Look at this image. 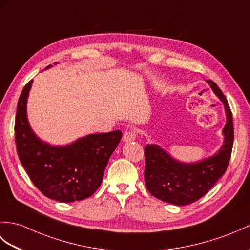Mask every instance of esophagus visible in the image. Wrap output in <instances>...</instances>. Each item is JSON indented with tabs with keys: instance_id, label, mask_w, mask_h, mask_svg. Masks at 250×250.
I'll return each mask as SVG.
<instances>
[{
	"instance_id": "obj_1",
	"label": "esophagus",
	"mask_w": 250,
	"mask_h": 250,
	"mask_svg": "<svg viewBox=\"0 0 250 250\" xmlns=\"http://www.w3.org/2000/svg\"><path fill=\"white\" fill-rule=\"evenodd\" d=\"M124 142L125 143H130V142H134L136 139V134L135 132L133 131H125V134H124Z\"/></svg>"
}]
</instances>
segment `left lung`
<instances>
[{
  "label": "left lung",
  "instance_id": "left-lung-1",
  "mask_svg": "<svg viewBox=\"0 0 250 250\" xmlns=\"http://www.w3.org/2000/svg\"><path fill=\"white\" fill-rule=\"evenodd\" d=\"M207 83L224 103L227 118L223 129L224 144L218 151L195 163H183L159 145L148 144L145 147V184L149 193L179 207L193 204L214 187L227 169L233 147L234 132L228 101L213 81L207 80Z\"/></svg>",
  "mask_w": 250,
  "mask_h": 250
}]
</instances>
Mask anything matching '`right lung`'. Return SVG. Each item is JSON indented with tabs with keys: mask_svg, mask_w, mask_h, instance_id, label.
Segmentation results:
<instances>
[{
	"mask_svg": "<svg viewBox=\"0 0 250 250\" xmlns=\"http://www.w3.org/2000/svg\"><path fill=\"white\" fill-rule=\"evenodd\" d=\"M32 84L33 80L24 86L17 105L15 138L21 164L35 187L48 198L60 202L88 198L101 185L108 160L123 133L117 130L89 134L65 146L42 141L27 120L26 104Z\"/></svg>",
	"mask_w": 250,
	"mask_h": 250,
	"instance_id": "right-lung-1",
	"label": "right lung"
}]
</instances>
